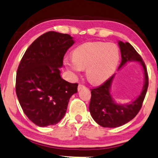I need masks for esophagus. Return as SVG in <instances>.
<instances>
[{"label": "esophagus", "instance_id": "1", "mask_svg": "<svg viewBox=\"0 0 158 158\" xmlns=\"http://www.w3.org/2000/svg\"><path fill=\"white\" fill-rule=\"evenodd\" d=\"M85 88V86L84 85H83V84H79V85H78V87H77V90H82V89Z\"/></svg>", "mask_w": 158, "mask_h": 158}]
</instances>
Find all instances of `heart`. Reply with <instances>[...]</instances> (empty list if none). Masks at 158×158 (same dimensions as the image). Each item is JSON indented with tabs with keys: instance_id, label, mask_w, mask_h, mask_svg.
<instances>
[{
	"instance_id": "b5f03b06",
	"label": "heart",
	"mask_w": 158,
	"mask_h": 158,
	"mask_svg": "<svg viewBox=\"0 0 158 158\" xmlns=\"http://www.w3.org/2000/svg\"><path fill=\"white\" fill-rule=\"evenodd\" d=\"M72 58V60H64V65L68 70L77 73L81 69H86V76L91 83H102L117 69L120 49L112 43H86L74 50Z\"/></svg>"
}]
</instances>
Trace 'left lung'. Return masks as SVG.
I'll return each mask as SVG.
<instances>
[{
	"label": "left lung",
	"mask_w": 158,
	"mask_h": 158,
	"mask_svg": "<svg viewBox=\"0 0 158 158\" xmlns=\"http://www.w3.org/2000/svg\"><path fill=\"white\" fill-rule=\"evenodd\" d=\"M122 60L119 68L128 61L136 60L143 66L145 74V83L141 94L133 102L127 105H118L113 101L110 90L115 75L100 86L90 89L91 98L89 110L98 125L104 127H117L132 120L143 106L148 88V74L143 58L129 43L119 41Z\"/></svg>",
	"instance_id": "obj_1"
}]
</instances>
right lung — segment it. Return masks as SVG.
I'll list each match as a JSON object with an SVG mask.
<instances>
[{"label": "right lung", "mask_w": 158, "mask_h": 158, "mask_svg": "<svg viewBox=\"0 0 158 158\" xmlns=\"http://www.w3.org/2000/svg\"><path fill=\"white\" fill-rule=\"evenodd\" d=\"M74 40L68 34L47 32L26 50L18 65L15 91L24 113L40 127L56 125L67 110L77 83L60 77L59 68Z\"/></svg>", "instance_id": "1"}]
</instances>
